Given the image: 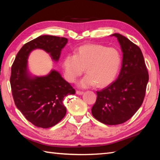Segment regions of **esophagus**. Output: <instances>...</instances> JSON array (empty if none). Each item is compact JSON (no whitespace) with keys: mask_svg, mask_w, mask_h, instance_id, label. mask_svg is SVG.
Returning <instances> with one entry per match:
<instances>
[{"mask_svg":"<svg viewBox=\"0 0 160 160\" xmlns=\"http://www.w3.org/2000/svg\"><path fill=\"white\" fill-rule=\"evenodd\" d=\"M76 94H78V95H80H80H82L83 93H84V92H83V91H76Z\"/></svg>","mask_w":160,"mask_h":160,"instance_id":"34e87169","label":"esophagus"}]
</instances>
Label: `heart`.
Instances as JSON below:
<instances>
[{"mask_svg": "<svg viewBox=\"0 0 160 160\" xmlns=\"http://www.w3.org/2000/svg\"><path fill=\"white\" fill-rule=\"evenodd\" d=\"M121 62V54L116 48L89 44L80 47L74 55H67L62 65L68 82H74L85 68L87 74L78 82V86L87 88L97 84L102 87L115 79Z\"/></svg>", "mask_w": 160, "mask_h": 160, "instance_id": "1", "label": "heart"}]
</instances>
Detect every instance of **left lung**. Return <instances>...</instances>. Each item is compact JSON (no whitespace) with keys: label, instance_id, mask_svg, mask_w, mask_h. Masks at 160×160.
I'll return each mask as SVG.
<instances>
[{"label":"left lung","instance_id":"obj_1","mask_svg":"<svg viewBox=\"0 0 160 160\" xmlns=\"http://www.w3.org/2000/svg\"><path fill=\"white\" fill-rule=\"evenodd\" d=\"M118 38L122 52V64L118 79L102 91L91 108L93 116L107 125L122 124L129 120L143 102L148 73L140 47L120 33Z\"/></svg>","mask_w":160,"mask_h":160}]
</instances>
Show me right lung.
<instances>
[{"mask_svg":"<svg viewBox=\"0 0 160 160\" xmlns=\"http://www.w3.org/2000/svg\"><path fill=\"white\" fill-rule=\"evenodd\" d=\"M67 42L65 38L40 36L22 46L12 64L10 84L13 100L27 120L36 127L47 128L58 123L67 112L64 98L75 94L76 91L56 70H51L46 76H33L28 69L29 56L40 49L58 62Z\"/></svg>","mask_w":160,"mask_h":160,"instance_id":"add662e5","label":"right lung"}]
</instances>
